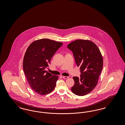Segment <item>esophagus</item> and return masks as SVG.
Wrapping results in <instances>:
<instances>
[{"mask_svg": "<svg viewBox=\"0 0 125 125\" xmlns=\"http://www.w3.org/2000/svg\"><path fill=\"white\" fill-rule=\"evenodd\" d=\"M62 77H63V79H67V78L69 77H68V76H62Z\"/></svg>", "mask_w": 125, "mask_h": 125, "instance_id": "34e87169", "label": "esophagus"}]
</instances>
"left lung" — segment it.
I'll list each match as a JSON object with an SVG mask.
<instances>
[{
  "label": "left lung",
  "mask_w": 125,
  "mask_h": 125,
  "mask_svg": "<svg viewBox=\"0 0 125 125\" xmlns=\"http://www.w3.org/2000/svg\"><path fill=\"white\" fill-rule=\"evenodd\" d=\"M67 48L72 52L78 66H80V77H73L74 84L71 90L79 96L86 95L95 88L103 66L101 52L93 42L87 40H76Z\"/></svg>",
  "instance_id": "left-lung-1"
}]
</instances>
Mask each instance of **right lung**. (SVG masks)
<instances>
[{
    "instance_id": "1",
    "label": "right lung",
    "mask_w": 125,
    "mask_h": 125,
    "mask_svg": "<svg viewBox=\"0 0 125 125\" xmlns=\"http://www.w3.org/2000/svg\"><path fill=\"white\" fill-rule=\"evenodd\" d=\"M62 44L60 42L42 39L33 42L28 48L23 59V70L30 87L37 94L44 95L55 89L59 76L45 69Z\"/></svg>"
}]
</instances>
